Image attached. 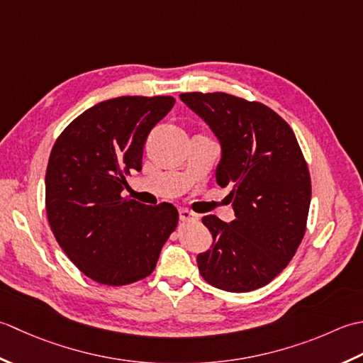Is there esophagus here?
<instances>
[{"label": "esophagus", "instance_id": "obj_1", "mask_svg": "<svg viewBox=\"0 0 363 363\" xmlns=\"http://www.w3.org/2000/svg\"><path fill=\"white\" fill-rule=\"evenodd\" d=\"M180 220L182 223H192V220H196L197 219V216L192 211H189V210H184V208H182L180 210Z\"/></svg>", "mask_w": 363, "mask_h": 363}]
</instances>
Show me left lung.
<instances>
[{"label": "left lung", "mask_w": 363, "mask_h": 363, "mask_svg": "<svg viewBox=\"0 0 363 363\" xmlns=\"http://www.w3.org/2000/svg\"><path fill=\"white\" fill-rule=\"evenodd\" d=\"M223 145L216 172L232 186L235 219L202 218L213 249L197 257L205 282L232 293L262 288L285 269L307 230L312 182L294 133L260 101L224 92L180 94Z\"/></svg>", "instance_id": "left-lung-1"}]
</instances>
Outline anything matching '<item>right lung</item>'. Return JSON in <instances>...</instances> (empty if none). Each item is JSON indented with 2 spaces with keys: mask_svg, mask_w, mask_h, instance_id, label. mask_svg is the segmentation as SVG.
<instances>
[{
  "mask_svg": "<svg viewBox=\"0 0 363 363\" xmlns=\"http://www.w3.org/2000/svg\"><path fill=\"white\" fill-rule=\"evenodd\" d=\"M174 103L171 95L101 101L72 121L51 149L48 223L65 255L95 282L121 286L150 276L179 224L174 205L147 206L121 194Z\"/></svg>",
  "mask_w": 363,
  "mask_h": 363,
  "instance_id": "obj_1",
  "label": "right lung"
}]
</instances>
